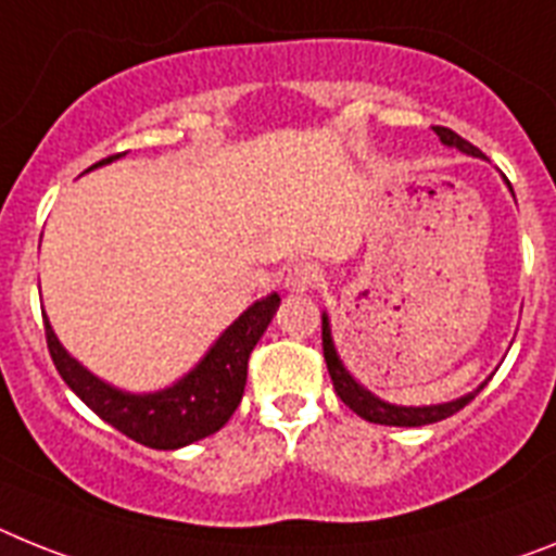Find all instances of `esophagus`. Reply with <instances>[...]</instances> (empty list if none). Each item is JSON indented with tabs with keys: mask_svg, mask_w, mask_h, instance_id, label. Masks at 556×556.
<instances>
[{
	"mask_svg": "<svg viewBox=\"0 0 556 556\" xmlns=\"http://www.w3.org/2000/svg\"><path fill=\"white\" fill-rule=\"evenodd\" d=\"M319 277L321 274L314 263H296L286 270L282 282H286L288 291L302 293V291H311V288L319 286Z\"/></svg>",
	"mask_w": 556,
	"mask_h": 556,
	"instance_id": "obj_1",
	"label": "esophagus"
}]
</instances>
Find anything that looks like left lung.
Instances as JSON below:
<instances>
[{
  "label": "left lung",
  "mask_w": 556,
  "mask_h": 556,
  "mask_svg": "<svg viewBox=\"0 0 556 556\" xmlns=\"http://www.w3.org/2000/svg\"><path fill=\"white\" fill-rule=\"evenodd\" d=\"M432 129H435L438 138H441L444 143H450V147H458L460 152H466V155H480V149L472 147L466 138H460L458 132H452V129L446 127H432ZM321 353H325V365H328L336 395H339V399L353 409V413L362 415L365 421L384 424V427H424V424L444 421V418H450V415L460 413V409H464L466 404H469L480 390H483V387H478L475 393L464 395V399L458 401H450V404H438V407H393V404H387V401H379L372 393H367L365 387L356 384V379H353V376L344 370L342 362H339L333 339H330L328 316H321Z\"/></svg>",
  "instance_id": "1"
}]
</instances>
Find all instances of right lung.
I'll list each match as a JSON object with an SVG mask.
<instances>
[{
  "label": "right lung",
  "mask_w": 556,
  "mask_h": 556,
  "mask_svg": "<svg viewBox=\"0 0 556 556\" xmlns=\"http://www.w3.org/2000/svg\"><path fill=\"white\" fill-rule=\"evenodd\" d=\"M112 157L118 155L92 163L90 169H96L101 163H110ZM277 307V293L254 302L217 339L206 358L186 379H180L163 393L152 395L121 393L104 381H98L92 372L78 365L76 358L67 356V350L59 344L50 321H45V339H48L50 358H53L59 376L98 418H104L110 427H115L138 444L149 446V450H177V446L194 444L200 438L214 435L240 407L245 379H249L251 350L265 333Z\"/></svg>",
  "instance_id": "add662e5"
}]
</instances>
